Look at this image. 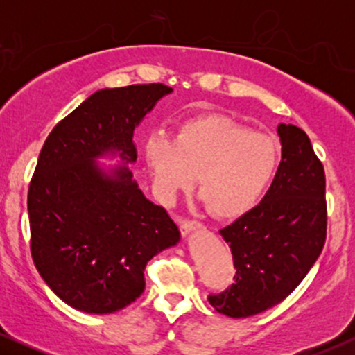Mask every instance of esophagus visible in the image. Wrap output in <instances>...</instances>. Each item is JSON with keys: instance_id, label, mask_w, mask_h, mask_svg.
Listing matches in <instances>:
<instances>
[{"instance_id": "1", "label": "esophagus", "mask_w": 355, "mask_h": 355, "mask_svg": "<svg viewBox=\"0 0 355 355\" xmlns=\"http://www.w3.org/2000/svg\"><path fill=\"white\" fill-rule=\"evenodd\" d=\"M180 230H182V234L187 237V235L191 234V232L202 230V223L200 222H195V220H182V222H180Z\"/></svg>"}]
</instances>
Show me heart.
Returning a JSON list of instances; mask_svg holds the SVG:
<instances>
[{"label": "heart", "mask_w": 355, "mask_h": 355, "mask_svg": "<svg viewBox=\"0 0 355 355\" xmlns=\"http://www.w3.org/2000/svg\"><path fill=\"white\" fill-rule=\"evenodd\" d=\"M145 158L158 190L173 198L191 187L218 218H239L259 205L280 166L275 137L252 132L225 115H202L183 121L173 137L153 133Z\"/></svg>", "instance_id": "b5f03b06"}]
</instances>
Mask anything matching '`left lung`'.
Listing matches in <instances>:
<instances>
[{
    "label": "left lung",
    "instance_id": "left-lung-1",
    "mask_svg": "<svg viewBox=\"0 0 355 355\" xmlns=\"http://www.w3.org/2000/svg\"><path fill=\"white\" fill-rule=\"evenodd\" d=\"M279 172L262 202L220 230L229 243L235 282L222 294L209 295L218 313L250 317L280 304L304 280L325 243L324 166L307 133L280 123Z\"/></svg>",
    "mask_w": 355,
    "mask_h": 355
}]
</instances>
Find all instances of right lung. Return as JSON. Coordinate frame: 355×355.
I'll return each instance as SVG.
<instances>
[{"instance_id":"1","label":"right lung","mask_w":355,"mask_h":355,"mask_svg":"<svg viewBox=\"0 0 355 355\" xmlns=\"http://www.w3.org/2000/svg\"><path fill=\"white\" fill-rule=\"evenodd\" d=\"M172 92L162 83L98 89L44 141L28 190L31 257L44 284L76 311L101 315L135 302L148 260L180 242L130 170L135 128Z\"/></svg>"}]
</instances>
